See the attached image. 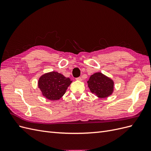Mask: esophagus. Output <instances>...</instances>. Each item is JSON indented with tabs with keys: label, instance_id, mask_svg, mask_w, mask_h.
I'll list each match as a JSON object with an SVG mask.
<instances>
[{
	"label": "esophagus",
	"instance_id": "34e87169",
	"mask_svg": "<svg viewBox=\"0 0 151 151\" xmlns=\"http://www.w3.org/2000/svg\"><path fill=\"white\" fill-rule=\"evenodd\" d=\"M76 80H77V81H82V77H77V78H76Z\"/></svg>",
	"mask_w": 151,
	"mask_h": 151
}]
</instances>
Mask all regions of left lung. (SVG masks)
I'll use <instances>...</instances> for the list:
<instances>
[{
	"label": "left lung",
	"instance_id": "1",
	"mask_svg": "<svg viewBox=\"0 0 151 151\" xmlns=\"http://www.w3.org/2000/svg\"><path fill=\"white\" fill-rule=\"evenodd\" d=\"M88 84L91 92L99 98L109 97L114 91L113 80L99 72L91 76Z\"/></svg>",
	"mask_w": 151,
	"mask_h": 151
}]
</instances>
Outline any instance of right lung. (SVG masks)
<instances>
[{
	"label": "right lung",
	"instance_id": "obj_1",
	"mask_svg": "<svg viewBox=\"0 0 151 151\" xmlns=\"http://www.w3.org/2000/svg\"><path fill=\"white\" fill-rule=\"evenodd\" d=\"M72 83V81L70 78L65 77L60 73L53 71L40 76L38 86L45 98L51 101H57L65 94Z\"/></svg>",
	"mask_w": 151,
	"mask_h": 151
}]
</instances>
